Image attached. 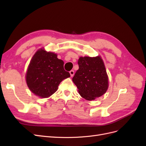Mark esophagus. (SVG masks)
<instances>
[{
    "mask_svg": "<svg viewBox=\"0 0 146 146\" xmlns=\"http://www.w3.org/2000/svg\"><path fill=\"white\" fill-rule=\"evenodd\" d=\"M69 73H70V76H71V77H73V76H74V71L73 70H70V71L69 72Z\"/></svg>",
    "mask_w": 146,
    "mask_h": 146,
    "instance_id": "esophagus-1",
    "label": "esophagus"
}]
</instances>
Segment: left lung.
<instances>
[{"label": "left lung", "mask_w": 146, "mask_h": 146, "mask_svg": "<svg viewBox=\"0 0 146 146\" xmlns=\"http://www.w3.org/2000/svg\"><path fill=\"white\" fill-rule=\"evenodd\" d=\"M79 69L72 78L79 94L87 100L104 94L108 88V77L104 61L99 56L80 57Z\"/></svg>", "instance_id": "1"}]
</instances>
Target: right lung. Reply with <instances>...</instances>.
Returning <instances> with one entry per match:
<instances>
[{
  "instance_id": "add662e5",
  "label": "right lung",
  "mask_w": 146,
  "mask_h": 146,
  "mask_svg": "<svg viewBox=\"0 0 146 146\" xmlns=\"http://www.w3.org/2000/svg\"><path fill=\"white\" fill-rule=\"evenodd\" d=\"M63 60L53 52L39 49L31 60L25 75L30 90L41 98L50 97L58 90L61 82L69 77Z\"/></svg>"
}]
</instances>
